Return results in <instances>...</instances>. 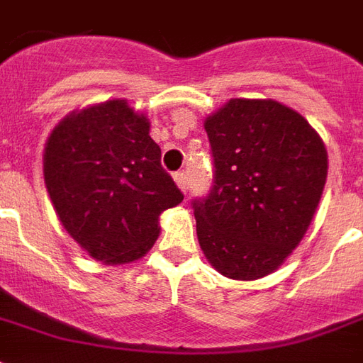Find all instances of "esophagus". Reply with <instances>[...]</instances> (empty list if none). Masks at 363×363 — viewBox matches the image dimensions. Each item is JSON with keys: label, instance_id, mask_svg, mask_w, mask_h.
<instances>
[{"label": "esophagus", "instance_id": "obj_1", "mask_svg": "<svg viewBox=\"0 0 363 363\" xmlns=\"http://www.w3.org/2000/svg\"><path fill=\"white\" fill-rule=\"evenodd\" d=\"M174 182H177V186L182 190V192H186V173L184 171H179V173H174Z\"/></svg>", "mask_w": 363, "mask_h": 363}]
</instances>
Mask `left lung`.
Wrapping results in <instances>:
<instances>
[{
	"mask_svg": "<svg viewBox=\"0 0 363 363\" xmlns=\"http://www.w3.org/2000/svg\"><path fill=\"white\" fill-rule=\"evenodd\" d=\"M204 130L216 169L210 196L194 200L200 249L225 278H264L311 225L327 182L325 143L272 99H231Z\"/></svg>",
	"mask_w": 363,
	"mask_h": 363,
	"instance_id": "8db88e82",
	"label": "left lung"
}]
</instances>
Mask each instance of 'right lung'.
Returning a JSON list of instances; mask_svg holds the SVG:
<instances>
[{"label": "right lung", "mask_w": 363, "mask_h": 363, "mask_svg": "<svg viewBox=\"0 0 363 363\" xmlns=\"http://www.w3.org/2000/svg\"><path fill=\"white\" fill-rule=\"evenodd\" d=\"M44 184L60 223L91 259L128 264L159 237V216L182 202L161 167L150 118L126 99L72 111L44 143Z\"/></svg>", "instance_id": "obj_1"}]
</instances>
